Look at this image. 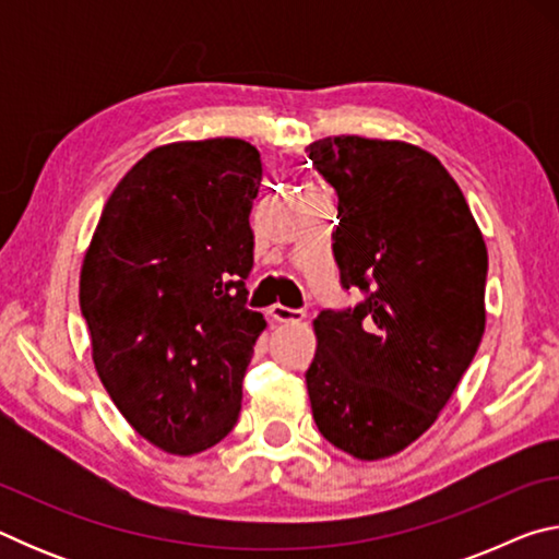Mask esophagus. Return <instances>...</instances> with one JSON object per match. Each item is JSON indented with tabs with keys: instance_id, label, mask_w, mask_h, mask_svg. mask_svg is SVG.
Listing matches in <instances>:
<instances>
[{
	"instance_id": "obj_1",
	"label": "esophagus",
	"mask_w": 559,
	"mask_h": 559,
	"mask_svg": "<svg viewBox=\"0 0 559 559\" xmlns=\"http://www.w3.org/2000/svg\"><path fill=\"white\" fill-rule=\"evenodd\" d=\"M269 316L273 320H278V323H296V320L306 318V310H302V308H286V306H281V302H276V306H271Z\"/></svg>"
}]
</instances>
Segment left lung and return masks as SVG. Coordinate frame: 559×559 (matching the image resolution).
I'll return each mask as SVG.
<instances>
[{
    "instance_id": "obj_1",
    "label": "left lung",
    "mask_w": 559,
    "mask_h": 559,
    "mask_svg": "<svg viewBox=\"0 0 559 559\" xmlns=\"http://www.w3.org/2000/svg\"><path fill=\"white\" fill-rule=\"evenodd\" d=\"M306 153L337 194L340 286L362 293L316 318L310 406L333 447L377 461L419 439L468 370L486 328L488 251L427 150L340 135Z\"/></svg>"
}]
</instances>
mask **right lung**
I'll list each match as a JSON object with an SVG mask.
<instances>
[{
    "label": "right lung",
    "instance_id": "right-lung-1",
    "mask_svg": "<svg viewBox=\"0 0 559 559\" xmlns=\"http://www.w3.org/2000/svg\"><path fill=\"white\" fill-rule=\"evenodd\" d=\"M259 150L236 138L147 153L112 189L81 271V313L110 400L167 453L234 429L266 328L246 308Z\"/></svg>",
    "mask_w": 559,
    "mask_h": 559
}]
</instances>
